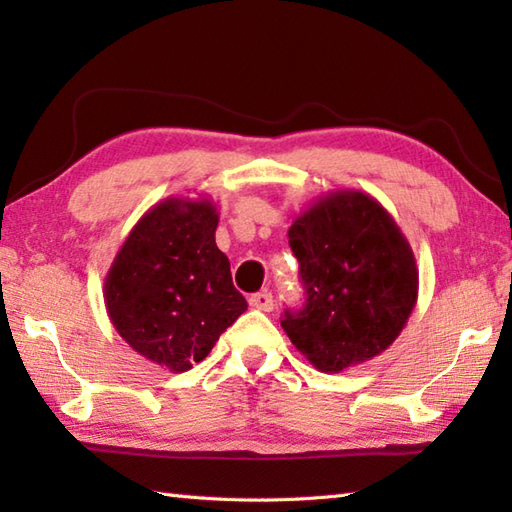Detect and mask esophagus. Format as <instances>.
<instances>
[{
	"label": "esophagus",
	"mask_w": 512,
	"mask_h": 512,
	"mask_svg": "<svg viewBox=\"0 0 512 512\" xmlns=\"http://www.w3.org/2000/svg\"><path fill=\"white\" fill-rule=\"evenodd\" d=\"M248 303H250V308L262 310V312H270L275 308V301H273V295H270V292H257V295H250Z\"/></svg>",
	"instance_id": "obj_1"
}]
</instances>
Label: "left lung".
<instances>
[{"instance_id":"8db88e82","label":"left lung","mask_w":512,"mask_h":512,"mask_svg":"<svg viewBox=\"0 0 512 512\" xmlns=\"http://www.w3.org/2000/svg\"><path fill=\"white\" fill-rule=\"evenodd\" d=\"M306 306L281 328L325 374L372 361L398 339L418 301V266L400 226L369 193L323 195L288 228Z\"/></svg>"}]
</instances>
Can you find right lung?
I'll return each mask as SVG.
<instances>
[{
  "instance_id": "right-lung-1",
  "label": "right lung",
  "mask_w": 512,
  "mask_h": 512,
  "mask_svg": "<svg viewBox=\"0 0 512 512\" xmlns=\"http://www.w3.org/2000/svg\"><path fill=\"white\" fill-rule=\"evenodd\" d=\"M217 206L171 198L151 206L118 248L103 297L121 339L169 372L204 361L248 303L215 244Z\"/></svg>"
}]
</instances>
